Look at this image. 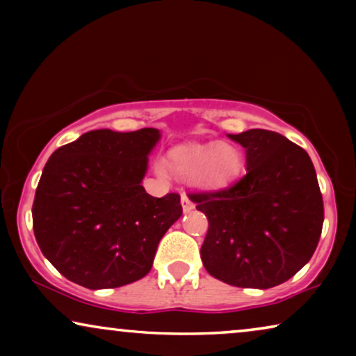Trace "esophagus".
Listing matches in <instances>:
<instances>
[{
	"mask_svg": "<svg viewBox=\"0 0 356 356\" xmlns=\"http://www.w3.org/2000/svg\"><path fill=\"white\" fill-rule=\"evenodd\" d=\"M181 206H183L184 212H191L194 209V204L191 202V199H189L184 193L181 194Z\"/></svg>",
	"mask_w": 356,
	"mask_h": 356,
	"instance_id": "esophagus-1",
	"label": "esophagus"
}]
</instances>
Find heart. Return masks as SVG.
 <instances>
[{
  "instance_id": "heart-1",
  "label": "heart",
  "mask_w": 356,
  "mask_h": 356,
  "mask_svg": "<svg viewBox=\"0 0 356 356\" xmlns=\"http://www.w3.org/2000/svg\"><path fill=\"white\" fill-rule=\"evenodd\" d=\"M243 152L232 143L183 145L170 155V167L183 179H193L204 191H220L238 178L243 170ZM155 172L162 178L168 177L163 162L155 163Z\"/></svg>"
}]
</instances>
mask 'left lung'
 <instances>
[{
  "label": "left lung",
  "instance_id": "8db88e82",
  "mask_svg": "<svg viewBox=\"0 0 356 356\" xmlns=\"http://www.w3.org/2000/svg\"><path fill=\"white\" fill-rule=\"evenodd\" d=\"M228 138L245 147L246 173L230 188L191 194L206 213V270L241 289H272L308 264L318 246L324 206L309 155L274 131Z\"/></svg>",
  "mask_w": 356,
  "mask_h": 356
}]
</instances>
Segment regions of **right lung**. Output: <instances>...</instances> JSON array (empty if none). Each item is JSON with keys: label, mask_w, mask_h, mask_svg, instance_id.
Wrapping results in <instances>:
<instances>
[{"label": "right lung", "mask_w": 356, "mask_h": 356, "mask_svg": "<svg viewBox=\"0 0 356 356\" xmlns=\"http://www.w3.org/2000/svg\"><path fill=\"white\" fill-rule=\"evenodd\" d=\"M160 138L155 128L95 129L48 159L33 199V233L67 280L116 289L152 269L160 240L183 213L178 194L152 197L143 186Z\"/></svg>", "instance_id": "right-lung-1"}]
</instances>
